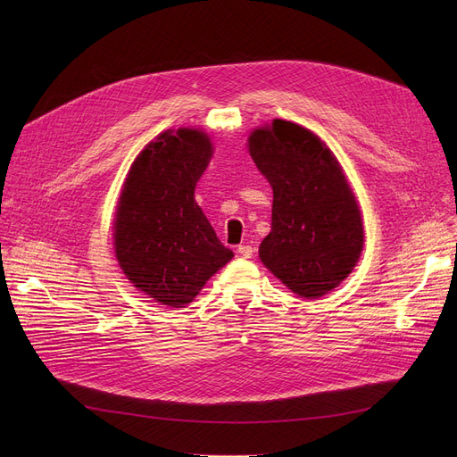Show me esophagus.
I'll list each match as a JSON object with an SVG mask.
<instances>
[{"instance_id": "obj_1", "label": "esophagus", "mask_w": 457, "mask_h": 457, "mask_svg": "<svg viewBox=\"0 0 457 457\" xmlns=\"http://www.w3.org/2000/svg\"><path fill=\"white\" fill-rule=\"evenodd\" d=\"M237 252H238V255L245 257V259H250L253 255V248L250 245H241L237 248Z\"/></svg>"}]
</instances>
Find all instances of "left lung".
Returning <instances> with one entry per match:
<instances>
[{
	"label": "left lung",
	"instance_id": "obj_1",
	"mask_svg": "<svg viewBox=\"0 0 457 457\" xmlns=\"http://www.w3.org/2000/svg\"><path fill=\"white\" fill-rule=\"evenodd\" d=\"M248 148L274 190L262 265L302 298L328 295L353 270L365 243L339 161L313 131L279 118L253 129Z\"/></svg>",
	"mask_w": 457,
	"mask_h": 457
}]
</instances>
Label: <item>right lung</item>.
Listing matches in <instances>:
<instances>
[{"mask_svg":"<svg viewBox=\"0 0 457 457\" xmlns=\"http://www.w3.org/2000/svg\"><path fill=\"white\" fill-rule=\"evenodd\" d=\"M211 157L204 131L168 129L137 155L118 198V265L138 291L162 305L190 303L233 257L195 200Z\"/></svg>","mask_w":457,"mask_h":457,"instance_id":"add662e5","label":"right lung"}]
</instances>
